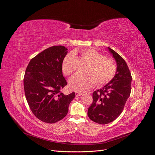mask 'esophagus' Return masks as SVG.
<instances>
[{
	"mask_svg": "<svg viewBox=\"0 0 155 155\" xmlns=\"http://www.w3.org/2000/svg\"><path fill=\"white\" fill-rule=\"evenodd\" d=\"M76 96H81L83 94L82 93H81V92H76Z\"/></svg>",
	"mask_w": 155,
	"mask_h": 155,
	"instance_id": "obj_1",
	"label": "esophagus"
}]
</instances>
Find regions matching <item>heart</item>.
Returning <instances> with one entry per match:
<instances>
[{"mask_svg": "<svg viewBox=\"0 0 155 155\" xmlns=\"http://www.w3.org/2000/svg\"><path fill=\"white\" fill-rule=\"evenodd\" d=\"M81 56L91 63L87 75L76 74L69 79V86L76 92H85L97 83L105 85L114 78L116 71L114 61L105 58L104 55L92 48L85 49L81 51ZM75 56L73 54L67 55L62 64L63 73L68 76L73 72V64Z\"/></svg>", "mask_w": 155, "mask_h": 155, "instance_id": "1", "label": "heart"}]
</instances>
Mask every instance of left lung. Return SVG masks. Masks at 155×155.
<instances>
[{"instance_id": "obj_1", "label": "left lung", "mask_w": 155, "mask_h": 155, "mask_svg": "<svg viewBox=\"0 0 155 155\" xmlns=\"http://www.w3.org/2000/svg\"><path fill=\"white\" fill-rule=\"evenodd\" d=\"M116 63L114 78L101 89L93 92V102L88 109V116L99 124H107L115 120L122 112L130 94L132 77L125 60L109 47Z\"/></svg>"}]
</instances>
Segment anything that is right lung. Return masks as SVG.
<instances>
[{
	"mask_svg": "<svg viewBox=\"0 0 155 155\" xmlns=\"http://www.w3.org/2000/svg\"><path fill=\"white\" fill-rule=\"evenodd\" d=\"M63 46L45 50L31 59L24 78V88L31 112L45 123L58 122L66 116L74 92L64 95L61 90L67 85L62 64L67 54Z\"/></svg>",
	"mask_w": 155,
	"mask_h": 155,
	"instance_id": "1",
	"label": "right lung"
}]
</instances>
